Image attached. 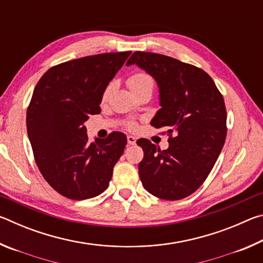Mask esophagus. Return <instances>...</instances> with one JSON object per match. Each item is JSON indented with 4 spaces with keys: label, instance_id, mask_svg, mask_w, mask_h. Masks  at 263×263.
<instances>
[{
    "label": "esophagus",
    "instance_id": "esophagus-1",
    "mask_svg": "<svg viewBox=\"0 0 263 263\" xmlns=\"http://www.w3.org/2000/svg\"><path fill=\"white\" fill-rule=\"evenodd\" d=\"M137 141V138L133 137V136H127V144L128 145H135Z\"/></svg>",
    "mask_w": 263,
    "mask_h": 263
}]
</instances>
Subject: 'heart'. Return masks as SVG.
I'll return each instance as SVG.
<instances>
[{
  "label": "heart",
  "mask_w": 263,
  "mask_h": 263,
  "mask_svg": "<svg viewBox=\"0 0 263 263\" xmlns=\"http://www.w3.org/2000/svg\"><path fill=\"white\" fill-rule=\"evenodd\" d=\"M126 83H127L128 89H130L133 95L137 94V92H139V91L146 90V89L153 91V88H154V82H153L152 78H151L149 75L146 73H136V74L131 75V77L127 79ZM110 90H111V84H109V86L104 89L103 95H102V100L105 101L106 99H108ZM126 127L128 128V130H136L137 124L135 122H128L126 124Z\"/></svg>",
  "instance_id": "1"
}]
</instances>
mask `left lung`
I'll return each instance as SVG.
<instances>
[{
  "mask_svg": "<svg viewBox=\"0 0 263 263\" xmlns=\"http://www.w3.org/2000/svg\"><path fill=\"white\" fill-rule=\"evenodd\" d=\"M137 65L155 79L160 109L151 125L168 128L169 147L161 151L148 139L139 176L155 197L177 201L195 193L206 180L224 146L226 108L210 75L194 65L158 53L137 51L126 65Z\"/></svg>",
  "mask_w": 263,
  "mask_h": 263,
  "instance_id": "obj_1",
  "label": "left lung"
}]
</instances>
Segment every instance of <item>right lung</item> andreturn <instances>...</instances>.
Masks as SVG:
<instances>
[{"label": "right lung", "mask_w": 263, "mask_h": 263, "mask_svg": "<svg viewBox=\"0 0 263 263\" xmlns=\"http://www.w3.org/2000/svg\"><path fill=\"white\" fill-rule=\"evenodd\" d=\"M127 52L102 53L53 66L35 86L26 111V128L35 163L53 189L81 201L108 188L126 136L111 132L88 140L83 123L101 112L104 89Z\"/></svg>", "instance_id": "right-lung-1"}]
</instances>
